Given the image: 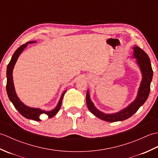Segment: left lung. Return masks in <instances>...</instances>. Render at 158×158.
<instances>
[{"label": "left lung", "mask_w": 158, "mask_h": 158, "mask_svg": "<svg viewBox=\"0 0 158 158\" xmlns=\"http://www.w3.org/2000/svg\"><path fill=\"white\" fill-rule=\"evenodd\" d=\"M133 58H135L137 64L142 73V80L140 82L137 96L132 102L126 108L114 113H105L100 111L94 105L90 99L89 92L88 89L86 94V103L89 111L100 119L109 122H115L128 119L133 115L139 109L145 102L150 92V85L153 78V70L152 64L148 55L138 46H134Z\"/></svg>", "instance_id": "1"}]
</instances>
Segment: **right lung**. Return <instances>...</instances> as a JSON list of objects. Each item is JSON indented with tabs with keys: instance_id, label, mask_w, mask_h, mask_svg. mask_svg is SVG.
I'll return each instance as SVG.
<instances>
[{
	"instance_id": "obj_1",
	"label": "right lung",
	"mask_w": 158,
	"mask_h": 158,
	"mask_svg": "<svg viewBox=\"0 0 158 158\" xmlns=\"http://www.w3.org/2000/svg\"><path fill=\"white\" fill-rule=\"evenodd\" d=\"M36 43V41H34L27 42L26 43H25V44L20 46L19 48L15 52V53H13L12 58L11 60H10V62L7 66V69H6V79H7V81H6V93H7V95L10 101L13 103V105L15 106V108L18 110L19 113L21 114L22 116L26 117V119H32V120L39 122V121H41V119H40V115H41V114H45V115L48 116V118H51V117L56 115L57 113L59 111L60 107H61L63 97H64V95L65 92H66V90L62 93V94L61 97H60L59 102L58 103V105H57V106L53 110H49V111L48 110H44L40 109L39 108H32V107L26 106L18 98V96L17 95L15 90L14 83H13V68H14L15 63L17 62V60H18L19 55L21 54L22 52L23 51V49L27 47L28 44H30V43Z\"/></svg>"
}]
</instances>
